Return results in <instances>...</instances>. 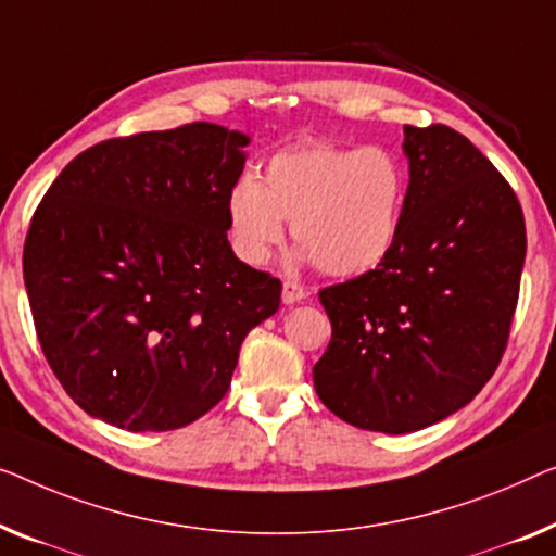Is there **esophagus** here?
Returning <instances> with one entry per match:
<instances>
[{"mask_svg": "<svg viewBox=\"0 0 556 556\" xmlns=\"http://www.w3.org/2000/svg\"><path fill=\"white\" fill-rule=\"evenodd\" d=\"M304 296H306V289L300 285V281L287 279L285 287H281V302L285 304H296V302H302Z\"/></svg>", "mask_w": 556, "mask_h": 556, "instance_id": "esophagus-1", "label": "esophagus"}]
</instances>
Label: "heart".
I'll use <instances>...</instances> for the list:
<instances>
[{"label":"heart","mask_w":556,"mask_h":556,"mask_svg":"<svg viewBox=\"0 0 556 556\" xmlns=\"http://www.w3.org/2000/svg\"><path fill=\"white\" fill-rule=\"evenodd\" d=\"M407 177L382 147L309 144L271 156L262 181L242 177L227 197L229 237L260 267L285 237L289 219L302 256L334 277L375 269L392 250Z\"/></svg>","instance_id":"obj_1"}]
</instances>
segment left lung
<instances>
[{"instance_id":"1","label":"left lung","mask_w":556,"mask_h":556,"mask_svg":"<svg viewBox=\"0 0 556 556\" xmlns=\"http://www.w3.org/2000/svg\"><path fill=\"white\" fill-rule=\"evenodd\" d=\"M409 187L392 250L319 292L331 321L314 389L369 432L407 434L469 404L511 329L527 229L509 181L444 124L404 127Z\"/></svg>"}]
</instances>
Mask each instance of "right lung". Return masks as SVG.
I'll use <instances>...</instances> for the list:
<instances>
[{
  "mask_svg": "<svg viewBox=\"0 0 556 556\" xmlns=\"http://www.w3.org/2000/svg\"><path fill=\"white\" fill-rule=\"evenodd\" d=\"M250 137L192 122L74 156L24 242L41 352L64 392L129 432H169L231 384L281 281L231 252L227 197Z\"/></svg>",
  "mask_w": 556,
  "mask_h": 556,
  "instance_id": "1",
  "label": "right lung"
}]
</instances>
